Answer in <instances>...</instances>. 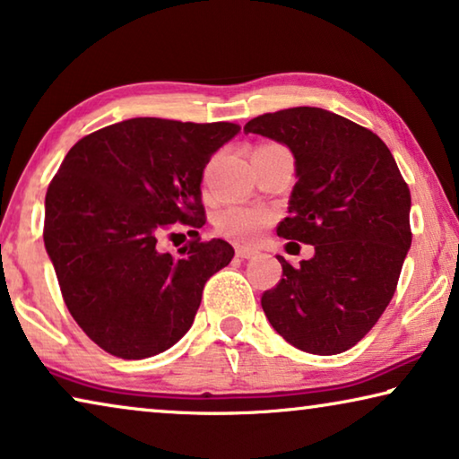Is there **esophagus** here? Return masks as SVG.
I'll list each match as a JSON object with an SVG mask.
<instances>
[{
	"label": "esophagus",
	"mask_w": 459,
	"mask_h": 459,
	"mask_svg": "<svg viewBox=\"0 0 459 459\" xmlns=\"http://www.w3.org/2000/svg\"><path fill=\"white\" fill-rule=\"evenodd\" d=\"M255 255H257L255 249H251V247H237V257L251 259V257H255Z\"/></svg>",
	"instance_id": "1"
}]
</instances>
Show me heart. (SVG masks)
<instances>
[{
    "label": "heart",
    "instance_id": "1",
    "mask_svg": "<svg viewBox=\"0 0 459 459\" xmlns=\"http://www.w3.org/2000/svg\"><path fill=\"white\" fill-rule=\"evenodd\" d=\"M272 221L270 212L249 206H230L216 216V229L221 235L235 241H255Z\"/></svg>",
    "mask_w": 459,
    "mask_h": 459
}]
</instances>
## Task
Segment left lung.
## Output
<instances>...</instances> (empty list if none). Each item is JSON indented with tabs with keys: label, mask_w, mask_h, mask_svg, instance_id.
Instances as JSON below:
<instances>
[{
	"label": "left lung",
	"mask_w": 459,
	"mask_h": 459,
	"mask_svg": "<svg viewBox=\"0 0 459 459\" xmlns=\"http://www.w3.org/2000/svg\"><path fill=\"white\" fill-rule=\"evenodd\" d=\"M245 132L295 156L297 183L278 235L316 247L299 268L278 255L282 280L264 292L265 317L299 351L344 352L395 292L412 243L406 181L381 138L325 108L259 115Z\"/></svg>",
	"instance_id": "8db88e82"
}]
</instances>
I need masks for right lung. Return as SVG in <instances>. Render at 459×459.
Masks as SVG:
<instances>
[{
    "label": "right lung",
    "mask_w": 459,
    "mask_h": 459,
    "mask_svg": "<svg viewBox=\"0 0 459 459\" xmlns=\"http://www.w3.org/2000/svg\"><path fill=\"white\" fill-rule=\"evenodd\" d=\"M235 123L135 117L82 138L45 197V249L86 336L113 357L169 351L194 324L204 284L230 264L222 238L162 253L170 224L202 229V179Z\"/></svg>",
    "instance_id": "obj_1"
}]
</instances>
